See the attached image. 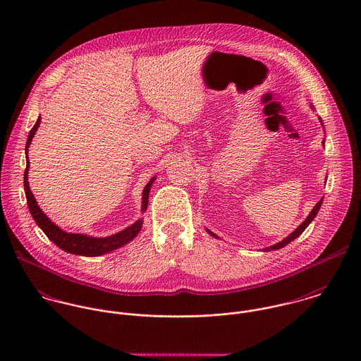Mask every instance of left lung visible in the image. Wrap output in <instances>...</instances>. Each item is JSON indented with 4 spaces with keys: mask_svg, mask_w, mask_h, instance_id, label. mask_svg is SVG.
Returning <instances> with one entry per match:
<instances>
[{
    "mask_svg": "<svg viewBox=\"0 0 361 361\" xmlns=\"http://www.w3.org/2000/svg\"><path fill=\"white\" fill-rule=\"evenodd\" d=\"M322 122V121H321ZM322 146H324V142H322ZM321 204H322V199L314 206V208L311 209V212L309 214V216L288 236V238H285L282 242H279V243H276V245H274V246H269V247H265L264 249V252H271V250H278V249H282V247H285L286 245H289L292 240H295L298 236H300L302 233H303V231L309 226L310 224H311V221L315 218V215H317V212H318V209L321 208ZM207 232L211 235V236H214V238H218L216 235H214L209 229H207Z\"/></svg>",
    "mask_w": 361,
    "mask_h": 361,
    "instance_id": "obj_1",
    "label": "left lung"
}]
</instances>
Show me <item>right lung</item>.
Returning <instances> with one entry per match:
<instances>
[{
    "mask_svg": "<svg viewBox=\"0 0 361 361\" xmlns=\"http://www.w3.org/2000/svg\"><path fill=\"white\" fill-rule=\"evenodd\" d=\"M40 119L42 118L39 116L37 122L35 123V126L32 128V130L29 132V136H27L26 149H25V152H26V169H25V175H23V186H25V195H26L27 206H29L30 214H32L33 219L36 221V224L42 228V231L47 235V238L51 240L54 245H56L63 252H68L71 255H78V256H86V257L103 256L105 253L116 250V249L122 247L123 245L129 243L130 240H133L137 236V233L140 232L142 226H143V219H137L133 225H130L126 229H123V231H121L115 235H111L108 238H92V236L82 235V233H68V232L62 231L42 211V208L37 206V202H36L33 193L30 192V186H29V182H27V171H29L27 152H29L32 139L36 135V130L40 125ZM154 180L155 178H153L146 185V188L143 190V202H142V211L143 212L147 209L149 193H150V189H152V185H153Z\"/></svg>",
    "mask_w": 361,
    "mask_h": 361,
    "instance_id": "add662e5",
    "label": "right lung"
}]
</instances>
